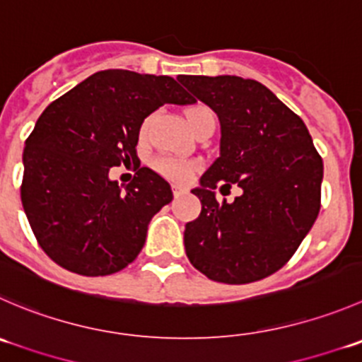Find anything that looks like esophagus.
Segmentation results:
<instances>
[{
  "label": "esophagus",
  "instance_id": "34e87169",
  "mask_svg": "<svg viewBox=\"0 0 362 362\" xmlns=\"http://www.w3.org/2000/svg\"><path fill=\"white\" fill-rule=\"evenodd\" d=\"M185 191H187V189L182 187V185H173V194H175V198H178V196H182Z\"/></svg>",
  "mask_w": 362,
  "mask_h": 362
}]
</instances>
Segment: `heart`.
Wrapping results in <instances>:
<instances>
[{"mask_svg": "<svg viewBox=\"0 0 362 362\" xmlns=\"http://www.w3.org/2000/svg\"><path fill=\"white\" fill-rule=\"evenodd\" d=\"M206 115H214V113L209 110V107L203 106V104H194V106L187 107V111H185V117H187L189 127L194 129V125L198 124L199 118L206 117ZM152 118L153 117L150 115V117H146L145 120H143L141 127H139V138L141 139H145L146 134H148ZM152 166L157 173L164 175V177L170 178V180H175V182H187L189 178L192 177V173L196 171V163H192V160L178 159V157H171V156L156 157L152 163Z\"/></svg>", "mask_w": 362, "mask_h": 362, "instance_id": "b5f03b06", "label": "heart"}]
</instances>
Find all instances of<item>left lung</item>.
Returning a JSON list of instances; mask_svg holds the SVG:
<instances>
[{"mask_svg": "<svg viewBox=\"0 0 362 362\" xmlns=\"http://www.w3.org/2000/svg\"><path fill=\"white\" fill-rule=\"evenodd\" d=\"M178 81L221 122V156L192 189L202 214L185 224L189 262L217 283L259 281L288 263L320 212V153L299 115L258 81ZM233 183L243 194L217 202L213 189Z\"/></svg>", "mask_w": 362, "mask_h": 362, "instance_id": "8db88e82", "label": "left lung"}]
</instances>
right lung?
Instances as JSON below:
<instances>
[{"instance_id": "obj_1", "label": "right lung", "mask_w": 362, "mask_h": 362, "mask_svg": "<svg viewBox=\"0 0 362 362\" xmlns=\"http://www.w3.org/2000/svg\"><path fill=\"white\" fill-rule=\"evenodd\" d=\"M168 76L110 69L49 104L24 146L21 199L45 255L81 276H107L136 259L153 214L173 199L170 184L136 152L143 120L164 104H192ZM139 171L124 189L113 165Z\"/></svg>"}]
</instances>
